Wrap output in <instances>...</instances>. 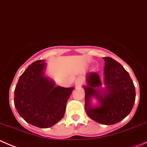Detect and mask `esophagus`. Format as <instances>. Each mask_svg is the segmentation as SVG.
Returning <instances> with one entry per match:
<instances>
[{
	"instance_id": "1",
	"label": "esophagus",
	"mask_w": 147,
	"mask_h": 147,
	"mask_svg": "<svg viewBox=\"0 0 147 147\" xmlns=\"http://www.w3.org/2000/svg\"><path fill=\"white\" fill-rule=\"evenodd\" d=\"M83 83H84V78L82 77H78L76 80V86H80Z\"/></svg>"
}]
</instances>
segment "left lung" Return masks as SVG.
<instances>
[{
  "label": "left lung",
  "mask_w": 147,
  "mask_h": 147,
  "mask_svg": "<svg viewBox=\"0 0 147 147\" xmlns=\"http://www.w3.org/2000/svg\"><path fill=\"white\" fill-rule=\"evenodd\" d=\"M104 88L99 75L90 72L86 76L85 111L94 121L104 125L119 122L127 117L134 104L136 91L129 73L119 62L111 57H104ZM97 99L94 106L92 99Z\"/></svg>",
  "instance_id": "1"
}]
</instances>
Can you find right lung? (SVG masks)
I'll use <instances>...</instances> for the list:
<instances>
[{"label":"right lung","instance_id":"1","mask_svg":"<svg viewBox=\"0 0 147 147\" xmlns=\"http://www.w3.org/2000/svg\"><path fill=\"white\" fill-rule=\"evenodd\" d=\"M47 64L39 60L29 65L20 76L14 91V104L28 123L49 128L63 119L67 101L74 89L55 85L45 75Z\"/></svg>","mask_w":147,"mask_h":147}]
</instances>
